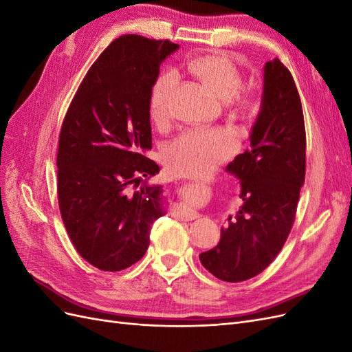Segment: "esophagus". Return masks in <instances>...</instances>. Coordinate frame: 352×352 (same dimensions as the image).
<instances>
[{"instance_id":"1","label":"esophagus","mask_w":352,"mask_h":352,"mask_svg":"<svg viewBox=\"0 0 352 352\" xmlns=\"http://www.w3.org/2000/svg\"><path fill=\"white\" fill-rule=\"evenodd\" d=\"M175 216L184 219V220H194L198 217L197 212L194 210L188 208L186 206H179L175 208Z\"/></svg>"}]
</instances>
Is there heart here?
<instances>
[{
    "instance_id": "b5f03b06",
    "label": "heart",
    "mask_w": 352,
    "mask_h": 352,
    "mask_svg": "<svg viewBox=\"0 0 352 352\" xmlns=\"http://www.w3.org/2000/svg\"><path fill=\"white\" fill-rule=\"evenodd\" d=\"M189 72L206 87L225 100L232 113L243 120H254L261 110L258 95L242 91L243 76L239 67L223 54H207L189 63ZM177 85L172 70L160 73L150 92V116L155 123L168 119ZM239 136L230 129H189L179 135L166 148L164 160L168 170L179 176L197 177L212 172L239 150Z\"/></svg>"
}]
</instances>
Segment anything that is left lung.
Masks as SVG:
<instances>
[{
  "mask_svg": "<svg viewBox=\"0 0 352 352\" xmlns=\"http://www.w3.org/2000/svg\"><path fill=\"white\" fill-rule=\"evenodd\" d=\"M263 92L251 148L228 166L241 180L243 206L221 229L217 247L199 255L202 265L225 282L248 280L278 257L295 221L305 179L301 98L279 58L265 63Z\"/></svg>",
  "mask_w": 352,
  "mask_h": 352,
  "instance_id": "left-lung-1",
  "label": "left lung"
}]
</instances>
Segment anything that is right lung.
<instances>
[{
	"label": "right lung",
	"mask_w": 352,
	"mask_h": 352,
	"mask_svg": "<svg viewBox=\"0 0 352 352\" xmlns=\"http://www.w3.org/2000/svg\"><path fill=\"white\" fill-rule=\"evenodd\" d=\"M179 48L141 35L114 39L85 74L61 124L57 197L67 235L94 267L120 272L150 247L164 214L151 150L150 92L162 61Z\"/></svg>",
	"instance_id": "obj_1"
}]
</instances>
